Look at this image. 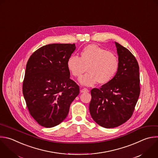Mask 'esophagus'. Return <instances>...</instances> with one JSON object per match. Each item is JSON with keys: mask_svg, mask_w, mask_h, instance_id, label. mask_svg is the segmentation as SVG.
<instances>
[{"mask_svg": "<svg viewBox=\"0 0 158 158\" xmlns=\"http://www.w3.org/2000/svg\"><path fill=\"white\" fill-rule=\"evenodd\" d=\"M81 92H89V90L86 89V88H84V89H82L81 90Z\"/></svg>", "mask_w": 158, "mask_h": 158, "instance_id": "34e87169", "label": "esophagus"}]
</instances>
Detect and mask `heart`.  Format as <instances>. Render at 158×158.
<instances>
[{
  "label": "heart",
  "instance_id": "b5f03b06",
  "mask_svg": "<svg viewBox=\"0 0 158 158\" xmlns=\"http://www.w3.org/2000/svg\"><path fill=\"white\" fill-rule=\"evenodd\" d=\"M119 60L112 52L95 44H89L81 52V56L71 55L68 60L67 66L73 76L80 77L86 71L89 73L80 79L85 85L91 86L110 82L119 69Z\"/></svg>",
  "mask_w": 158,
  "mask_h": 158
}]
</instances>
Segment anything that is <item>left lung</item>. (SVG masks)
Here are the masks:
<instances>
[{"instance_id": "1", "label": "left lung", "mask_w": 158, "mask_h": 158, "mask_svg": "<svg viewBox=\"0 0 158 158\" xmlns=\"http://www.w3.org/2000/svg\"><path fill=\"white\" fill-rule=\"evenodd\" d=\"M119 69L114 78L100 89L91 90L89 111L100 126L117 127L132 116L140 93L139 66L126 48L115 42Z\"/></svg>"}]
</instances>
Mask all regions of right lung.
<instances>
[{
    "label": "right lung",
    "instance_id": "obj_1",
    "mask_svg": "<svg viewBox=\"0 0 158 158\" xmlns=\"http://www.w3.org/2000/svg\"><path fill=\"white\" fill-rule=\"evenodd\" d=\"M75 49V44H49L36 50L28 59L23 94L30 115L42 127L61 123L79 94L67 66Z\"/></svg>",
    "mask_w": 158,
    "mask_h": 158
}]
</instances>
